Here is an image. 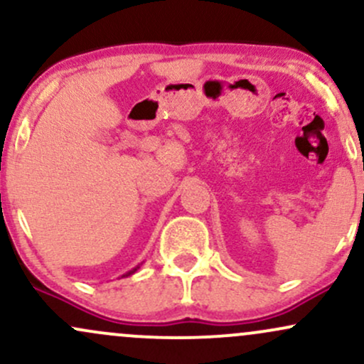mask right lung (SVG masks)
<instances>
[{
	"label": "right lung",
	"instance_id": "right-lung-1",
	"mask_svg": "<svg viewBox=\"0 0 364 364\" xmlns=\"http://www.w3.org/2000/svg\"><path fill=\"white\" fill-rule=\"evenodd\" d=\"M136 269H139V267H136ZM136 269H133V270H129V272H128V274H127V275H132V274H133V272H135V270H136Z\"/></svg>",
	"mask_w": 364,
	"mask_h": 364
}]
</instances>
